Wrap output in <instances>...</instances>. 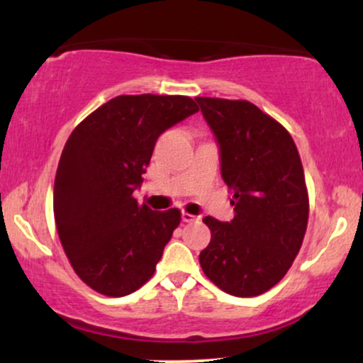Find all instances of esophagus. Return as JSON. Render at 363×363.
Masks as SVG:
<instances>
[{
    "instance_id": "1",
    "label": "esophagus",
    "mask_w": 363,
    "mask_h": 363,
    "mask_svg": "<svg viewBox=\"0 0 363 363\" xmlns=\"http://www.w3.org/2000/svg\"><path fill=\"white\" fill-rule=\"evenodd\" d=\"M181 216H182V222H186V223H191V222H194V220H198L194 215L187 213V211H182Z\"/></svg>"
}]
</instances>
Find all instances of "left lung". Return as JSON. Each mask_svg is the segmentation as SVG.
<instances>
[{
	"instance_id": "obj_1",
	"label": "left lung",
	"mask_w": 363,
	"mask_h": 363,
	"mask_svg": "<svg viewBox=\"0 0 363 363\" xmlns=\"http://www.w3.org/2000/svg\"><path fill=\"white\" fill-rule=\"evenodd\" d=\"M218 143L220 172L234 199L230 222L205 216L211 240L203 272L235 297H256L285 277L301 251L309 196L290 133L247 101L196 97Z\"/></svg>"
}]
</instances>
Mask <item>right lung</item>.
<instances>
[{
	"label": "right lung",
	"instance_id": "right-lung-1",
	"mask_svg": "<svg viewBox=\"0 0 363 363\" xmlns=\"http://www.w3.org/2000/svg\"><path fill=\"white\" fill-rule=\"evenodd\" d=\"M182 95H119L83 119L62 150L54 220L74 273L107 297H124L155 273L181 211L140 206L158 136L198 112Z\"/></svg>",
	"mask_w": 363,
	"mask_h": 363
}]
</instances>
